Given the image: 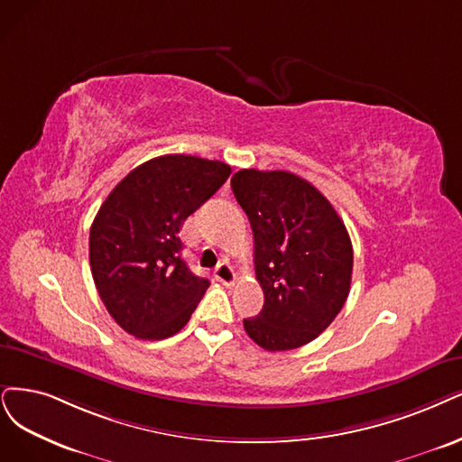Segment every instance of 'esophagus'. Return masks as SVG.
Returning <instances> with one entry per match:
<instances>
[{
    "label": "esophagus",
    "mask_w": 462,
    "mask_h": 462,
    "mask_svg": "<svg viewBox=\"0 0 462 462\" xmlns=\"http://www.w3.org/2000/svg\"><path fill=\"white\" fill-rule=\"evenodd\" d=\"M213 276H215L222 285H226V287L234 285V280H236L234 270H232V266H230L228 263H220V264L215 268Z\"/></svg>",
    "instance_id": "esophagus-1"
}]
</instances>
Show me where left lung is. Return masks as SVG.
Instances as JSON below:
<instances>
[{"label": "left lung", "instance_id": "8db88e82", "mask_svg": "<svg viewBox=\"0 0 462 462\" xmlns=\"http://www.w3.org/2000/svg\"><path fill=\"white\" fill-rule=\"evenodd\" d=\"M232 190L254 237V272L264 293L247 335L270 352L309 345L343 309L354 253L345 222L314 184L289 171L242 169Z\"/></svg>", "mask_w": 462, "mask_h": 462}]
</instances>
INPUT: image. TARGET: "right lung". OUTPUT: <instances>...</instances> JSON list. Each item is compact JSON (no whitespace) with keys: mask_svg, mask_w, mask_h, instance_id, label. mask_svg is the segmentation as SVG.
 <instances>
[{"mask_svg":"<svg viewBox=\"0 0 462 462\" xmlns=\"http://www.w3.org/2000/svg\"><path fill=\"white\" fill-rule=\"evenodd\" d=\"M230 173L222 162L169 153L134 167L100 205L89 234L91 274L129 335L162 340L190 319L209 280L182 261L179 232Z\"/></svg>","mask_w":462,"mask_h":462,"instance_id":"right-lung-1","label":"right lung"}]
</instances>
